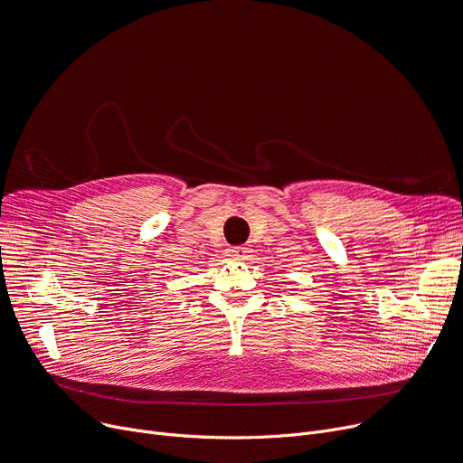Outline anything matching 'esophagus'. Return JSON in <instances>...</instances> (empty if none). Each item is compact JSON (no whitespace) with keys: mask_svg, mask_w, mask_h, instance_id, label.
I'll return each mask as SVG.
<instances>
[{"mask_svg":"<svg viewBox=\"0 0 463 463\" xmlns=\"http://www.w3.org/2000/svg\"><path fill=\"white\" fill-rule=\"evenodd\" d=\"M226 252H228L226 256H230L232 260H241V261L249 260L252 256V249L249 247H230Z\"/></svg>","mask_w":463,"mask_h":463,"instance_id":"obj_1","label":"esophagus"}]
</instances>
